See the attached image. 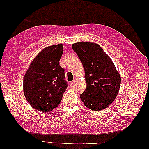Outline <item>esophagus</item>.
I'll list each match as a JSON object with an SVG mask.
<instances>
[{"label": "esophagus", "mask_w": 149, "mask_h": 149, "mask_svg": "<svg viewBox=\"0 0 149 149\" xmlns=\"http://www.w3.org/2000/svg\"><path fill=\"white\" fill-rule=\"evenodd\" d=\"M74 81H75V80H73V81H70V82L69 83H70V86L73 85V83H74Z\"/></svg>", "instance_id": "esophagus-1"}]
</instances>
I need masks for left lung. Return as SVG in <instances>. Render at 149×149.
Wrapping results in <instances>:
<instances>
[{
	"instance_id": "left-lung-1",
	"label": "left lung",
	"mask_w": 149,
	"mask_h": 149,
	"mask_svg": "<svg viewBox=\"0 0 149 149\" xmlns=\"http://www.w3.org/2000/svg\"><path fill=\"white\" fill-rule=\"evenodd\" d=\"M85 71L86 88L80 94L93 111L105 109L113 102L120 86V76L114 63L98 44L81 42L72 45Z\"/></svg>"
}]
</instances>
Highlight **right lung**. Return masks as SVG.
<instances>
[{
  "label": "right lung",
  "mask_w": 149,
  "mask_h": 149,
  "mask_svg": "<svg viewBox=\"0 0 149 149\" xmlns=\"http://www.w3.org/2000/svg\"><path fill=\"white\" fill-rule=\"evenodd\" d=\"M63 53L61 43L47 47L36 56L24 78V93L28 102L44 112L60 104L68 87L65 69L59 65Z\"/></svg>",
  "instance_id": "1"
}]
</instances>
